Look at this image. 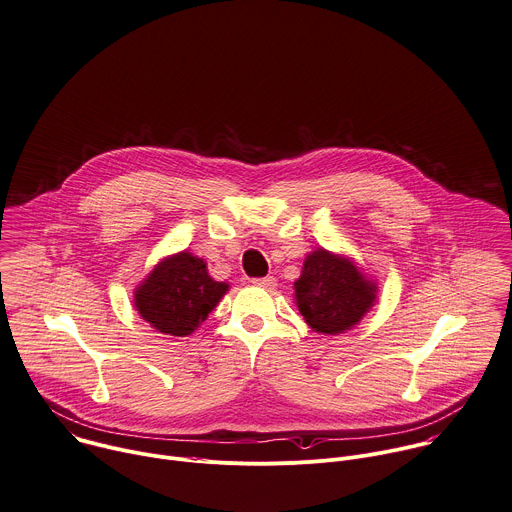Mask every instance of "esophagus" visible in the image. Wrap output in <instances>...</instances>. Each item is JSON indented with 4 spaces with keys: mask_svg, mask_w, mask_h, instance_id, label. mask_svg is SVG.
Returning <instances> with one entry per match:
<instances>
[{
    "mask_svg": "<svg viewBox=\"0 0 512 512\" xmlns=\"http://www.w3.org/2000/svg\"><path fill=\"white\" fill-rule=\"evenodd\" d=\"M254 284L262 286V288H274L276 286V278L274 276H264V278H256Z\"/></svg>",
    "mask_w": 512,
    "mask_h": 512,
    "instance_id": "esophagus-1",
    "label": "esophagus"
}]
</instances>
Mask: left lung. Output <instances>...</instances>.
<instances>
[{
	"mask_svg": "<svg viewBox=\"0 0 512 512\" xmlns=\"http://www.w3.org/2000/svg\"><path fill=\"white\" fill-rule=\"evenodd\" d=\"M294 290L304 320L322 334L352 328L376 298V286L352 262L322 248L308 254Z\"/></svg>",
	"mask_w": 512,
	"mask_h": 512,
	"instance_id": "obj_1",
	"label": "left lung"
}]
</instances>
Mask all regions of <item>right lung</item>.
<instances>
[{
  "label": "right lung",
  "instance_id": "obj_1",
  "mask_svg": "<svg viewBox=\"0 0 512 512\" xmlns=\"http://www.w3.org/2000/svg\"><path fill=\"white\" fill-rule=\"evenodd\" d=\"M226 290L228 284L210 278L202 258L180 252L152 270L134 300L140 316L158 332L188 336L206 320Z\"/></svg>",
  "mask_w": 512,
  "mask_h": 512
}]
</instances>
